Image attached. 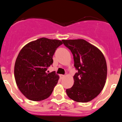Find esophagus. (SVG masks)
<instances>
[{
	"label": "esophagus",
	"instance_id": "34e87169",
	"mask_svg": "<svg viewBox=\"0 0 122 122\" xmlns=\"http://www.w3.org/2000/svg\"><path fill=\"white\" fill-rule=\"evenodd\" d=\"M60 77L61 79H63L65 76V75H62V74H61V75H60Z\"/></svg>",
	"mask_w": 122,
	"mask_h": 122
}]
</instances>
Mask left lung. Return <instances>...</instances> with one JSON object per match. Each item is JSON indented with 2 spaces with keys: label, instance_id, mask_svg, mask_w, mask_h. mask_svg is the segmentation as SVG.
Instances as JSON below:
<instances>
[{
  "label": "left lung",
  "instance_id": "1",
  "mask_svg": "<svg viewBox=\"0 0 122 122\" xmlns=\"http://www.w3.org/2000/svg\"><path fill=\"white\" fill-rule=\"evenodd\" d=\"M71 51L78 72L73 76L74 84L66 90L68 97L79 103H87L103 90L107 77V64L102 52L85 40H62Z\"/></svg>",
  "mask_w": 122,
  "mask_h": 122
}]
</instances>
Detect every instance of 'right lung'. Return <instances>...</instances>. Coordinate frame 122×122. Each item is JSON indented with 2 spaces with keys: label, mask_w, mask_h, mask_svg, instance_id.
<instances>
[{
  "label": "right lung",
  "mask_w": 122,
  "mask_h": 122,
  "mask_svg": "<svg viewBox=\"0 0 122 122\" xmlns=\"http://www.w3.org/2000/svg\"><path fill=\"white\" fill-rule=\"evenodd\" d=\"M63 42L41 38L22 48L16 58L14 74L21 93L29 100L39 101L48 98L57 84L59 76L55 71L48 73L53 63L52 56Z\"/></svg>",
  "instance_id": "1"
}]
</instances>
